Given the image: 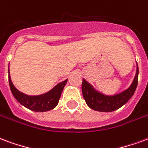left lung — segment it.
Returning a JSON list of instances; mask_svg holds the SVG:
<instances>
[{
	"instance_id": "8db88e82",
	"label": "left lung",
	"mask_w": 148,
	"mask_h": 148,
	"mask_svg": "<svg viewBox=\"0 0 148 148\" xmlns=\"http://www.w3.org/2000/svg\"><path fill=\"white\" fill-rule=\"evenodd\" d=\"M138 75L139 69L136 63V72L132 84L124 91L114 95H106L102 94L95 90L93 86L86 81L84 79H83L82 93L87 105L90 109L99 112H112L121 108L133 95L137 87Z\"/></svg>"
}]
</instances>
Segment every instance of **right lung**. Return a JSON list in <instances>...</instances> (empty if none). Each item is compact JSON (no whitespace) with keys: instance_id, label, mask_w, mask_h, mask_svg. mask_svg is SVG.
<instances>
[{"instance_id":"1","label":"right lung","mask_w":148,"mask_h":148,"mask_svg":"<svg viewBox=\"0 0 148 148\" xmlns=\"http://www.w3.org/2000/svg\"><path fill=\"white\" fill-rule=\"evenodd\" d=\"M68 79L56 85L53 88L42 95H28L17 90L11 79L9 69H8V82L13 96L17 101L26 108L35 112H46L55 108L58 104L59 99L64 87L66 84Z\"/></svg>"}]
</instances>
